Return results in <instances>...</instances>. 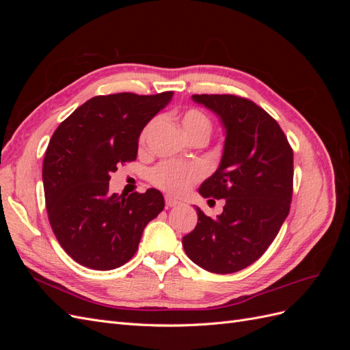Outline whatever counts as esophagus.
I'll list each match as a JSON object with an SVG mask.
<instances>
[{
    "instance_id": "obj_1",
    "label": "esophagus",
    "mask_w": 350,
    "mask_h": 350,
    "mask_svg": "<svg viewBox=\"0 0 350 350\" xmlns=\"http://www.w3.org/2000/svg\"><path fill=\"white\" fill-rule=\"evenodd\" d=\"M165 203H166V207H175L179 204V201L171 196H165Z\"/></svg>"
}]
</instances>
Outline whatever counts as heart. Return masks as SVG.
<instances>
[{
    "mask_svg": "<svg viewBox=\"0 0 350 350\" xmlns=\"http://www.w3.org/2000/svg\"><path fill=\"white\" fill-rule=\"evenodd\" d=\"M157 120H152L142 133L140 142L144 143L150 135ZM181 125L185 134L191 139L198 134L208 135L211 131V121L208 116L197 108H188L181 113ZM204 175V169L198 163H183L175 161H165L154 166L150 172L152 183L172 194H183L189 187L198 183Z\"/></svg>",
    "mask_w": 350,
    "mask_h": 350,
    "instance_id": "b5f03b06",
    "label": "heart"
}]
</instances>
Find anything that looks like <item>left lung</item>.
<instances>
[{"instance_id": "8db88e82", "label": "left lung", "mask_w": 350, "mask_h": 350, "mask_svg": "<svg viewBox=\"0 0 350 350\" xmlns=\"http://www.w3.org/2000/svg\"><path fill=\"white\" fill-rule=\"evenodd\" d=\"M193 99L216 112L226 129L220 166L198 189L204 198H225V207L217 219L197 207V226L183 245L204 270L235 273L267 251L289 215L293 150L278 121L252 100L237 94Z\"/></svg>"}]
</instances>
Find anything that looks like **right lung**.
Listing matches in <instances>:
<instances>
[{"mask_svg":"<svg viewBox=\"0 0 350 350\" xmlns=\"http://www.w3.org/2000/svg\"><path fill=\"white\" fill-rule=\"evenodd\" d=\"M174 92L113 93L84 102L52 134L42 166L48 219L59 245L81 266L112 270L133 258L165 207L161 191L109 193L111 172L137 159L139 137Z\"/></svg>","mask_w":350,"mask_h":350,"instance_id":"right-lung-1","label":"right lung"}]
</instances>
